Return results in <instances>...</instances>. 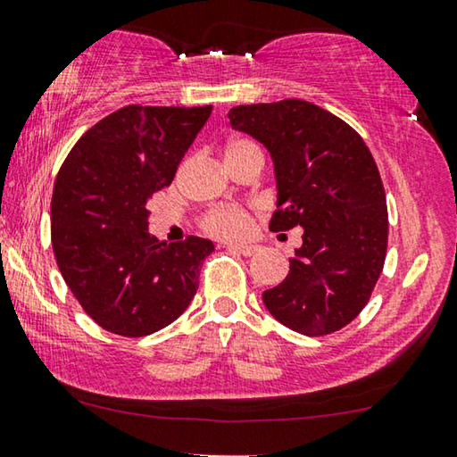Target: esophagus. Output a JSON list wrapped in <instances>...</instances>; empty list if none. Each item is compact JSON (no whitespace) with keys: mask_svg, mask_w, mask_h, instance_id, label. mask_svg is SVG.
<instances>
[{"mask_svg":"<svg viewBox=\"0 0 457 457\" xmlns=\"http://www.w3.org/2000/svg\"><path fill=\"white\" fill-rule=\"evenodd\" d=\"M229 248L240 252V254H244V256H254L258 252V246H254V244H234V246H229Z\"/></svg>","mask_w":457,"mask_h":457,"instance_id":"esophagus-1","label":"esophagus"}]
</instances>
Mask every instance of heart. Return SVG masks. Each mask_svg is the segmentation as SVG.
Returning <instances> with one entry per match:
<instances>
[{"label":"heart","mask_w":457,"mask_h":457,"mask_svg":"<svg viewBox=\"0 0 457 457\" xmlns=\"http://www.w3.org/2000/svg\"><path fill=\"white\" fill-rule=\"evenodd\" d=\"M244 154H256L262 158L261 147H258L254 141L231 139L228 143L226 158H236V155H244ZM201 226L207 234L215 237H237L246 234L250 221H248L246 211L240 207H217V209H211L209 213H205Z\"/></svg>","instance_id":"obj_1"}]
</instances>
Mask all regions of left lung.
<instances>
[{"mask_svg":"<svg viewBox=\"0 0 457 457\" xmlns=\"http://www.w3.org/2000/svg\"><path fill=\"white\" fill-rule=\"evenodd\" d=\"M228 117L270 154L277 211L269 228L303 229L289 275L264 291V305L299 335L340 330L370 302L386 261L387 209L376 160L355 129L312 102L236 106Z\"/></svg>","mask_w":457,"mask_h":457,"instance_id":"obj_1","label":"left lung"}]
</instances>
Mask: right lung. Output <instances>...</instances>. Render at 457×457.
<instances>
[{
	"instance_id": "right-lung-1",
	"label": "right lung",
	"mask_w": 457,
	"mask_h": 457,
	"mask_svg": "<svg viewBox=\"0 0 457 457\" xmlns=\"http://www.w3.org/2000/svg\"><path fill=\"white\" fill-rule=\"evenodd\" d=\"M211 111L125 106L84 133L59 170L51 201L54 258L86 314L108 332L154 335L199 289L213 242H160L147 229V203L174 180Z\"/></svg>"
}]
</instances>
